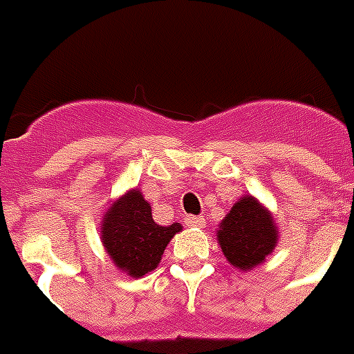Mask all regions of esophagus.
Instances as JSON below:
<instances>
[{"label": "esophagus", "instance_id": "obj_1", "mask_svg": "<svg viewBox=\"0 0 354 354\" xmlns=\"http://www.w3.org/2000/svg\"><path fill=\"white\" fill-rule=\"evenodd\" d=\"M185 226L196 227V230H200V227L205 226V221L196 215H189V216H185Z\"/></svg>", "mask_w": 354, "mask_h": 354}]
</instances>
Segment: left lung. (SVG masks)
Returning <instances> with one entry per match:
<instances>
[{
    "instance_id": "8db88e82",
    "label": "left lung",
    "mask_w": 354,
    "mask_h": 354,
    "mask_svg": "<svg viewBox=\"0 0 354 354\" xmlns=\"http://www.w3.org/2000/svg\"><path fill=\"white\" fill-rule=\"evenodd\" d=\"M216 241L227 263L250 272L272 255L279 242V230L268 207L252 194H244L218 224Z\"/></svg>"
}]
</instances>
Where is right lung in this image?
Listing matches in <instances>:
<instances>
[{
    "mask_svg": "<svg viewBox=\"0 0 354 354\" xmlns=\"http://www.w3.org/2000/svg\"><path fill=\"white\" fill-rule=\"evenodd\" d=\"M180 232V222L156 224L152 207L138 187L113 200L101 221V242L112 263L136 279L158 268L167 244Z\"/></svg>",
    "mask_w": 354,
    "mask_h": 354,
    "instance_id": "right-lung-1",
    "label": "right lung"
}]
</instances>
